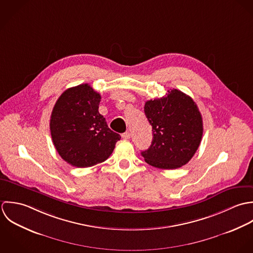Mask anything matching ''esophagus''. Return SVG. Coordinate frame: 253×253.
<instances>
[{
  "label": "esophagus",
  "instance_id": "34e87169",
  "mask_svg": "<svg viewBox=\"0 0 253 253\" xmlns=\"http://www.w3.org/2000/svg\"><path fill=\"white\" fill-rule=\"evenodd\" d=\"M121 137H122L124 140H128V139H130L131 134H130L129 132H125V133H123V134L121 135Z\"/></svg>",
  "mask_w": 253,
  "mask_h": 253
}]
</instances>
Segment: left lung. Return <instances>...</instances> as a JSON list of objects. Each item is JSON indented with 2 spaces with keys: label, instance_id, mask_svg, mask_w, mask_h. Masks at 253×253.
<instances>
[{
  "label": "left lung",
  "instance_id": "left-lung-1",
  "mask_svg": "<svg viewBox=\"0 0 253 253\" xmlns=\"http://www.w3.org/2000/svg\"><path fill=\"white\" fill-rule=\"evenodd\" d=\"M145 114L152 127L151 147L142 152L145 161L160 169L187 164L200 147L202 117L197 103L173 89L165 97L146 101Z\"/></svg>",
  "mask_w": 253,
  "mask_h": 253
}]
</instances>
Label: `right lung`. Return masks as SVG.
Listing matches in <instances>:
<instances>
[{
	"instance_id": "obj_1",
	"label": "right lung",
	"mask_w": 253,
	"mask_h": 253,
	"mask_svg": "<svg viewBox=\"0 0 253 253\" xmlns=\"http://www.w3.org/2000/svg\"><path fill=\"white\" fill-rule=\"evenodd\" d=\"M101 99L89 84H81L64 91L52 108V143L72 166L91 167L105 161L121 138L99 112Z\"/></svg>"
}]
</instances>
